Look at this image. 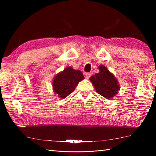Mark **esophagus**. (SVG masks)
I'll return each mask as SVG.
<instances>
[{
    "label": "esophagus",
    "instance_id": "34e87169",
    "mask_svg": "<svg viewBox=\"0 0 156 156\" xmlns=\"http://www.w3.org/2000/svg\"><path fill=\"white\" fill-rule=\"evenodd\" d=\"M91 75H92L91 73H85V77L87 79H89V77L91 76Z\"/></svg>",
    "mask_w": 156,
    "mask_h": 156
}]
</instances>
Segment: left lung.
Here are the masks:
<instances>
[{
  "instance_id": "obj_1",
  "label": "left lung",
  "mask_w": 156,
  "mask_h": 156,
  "mask_svg": "<svg viewBox=\"0 0 156 156\" xmlns=\"http://www.w3.org/2000/svg\"><path fill=\"white\" fill-rule=\"evenodd\" d=\"M99 69L100 73L92 75L90 80L99 94L109 99L119 92L118 91L120 89L119 82L104 66H100Z\"/></svg>"
}]
</instances>
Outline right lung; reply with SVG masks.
<instances>
[{
    "mask_svg": "<svg viewBox=\"0 0 156 156\" xmlns=\"http://www.w3.org/2000/svg\"><path fill=\"white\" fill-rule=\"evenodd\" d=\"M83 79L84 76L81 71L75 70L71 67L66 68L54 78V92L60 98H66L75 90L79 82Z\"/></svg>",
    "mask_w": 156,
    "mask_h": 156,
    "instance_id": "obj_1",
    "label": "right lung"
}]
</instances>
